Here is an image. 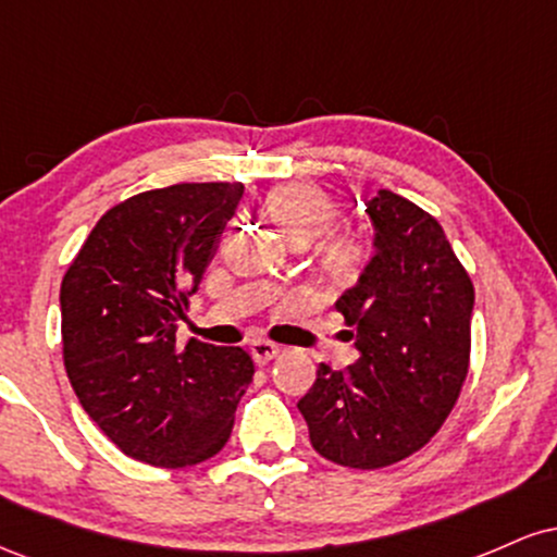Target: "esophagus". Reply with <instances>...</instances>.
Returning <instances> with one entry per match:
<instances>
[{"label":"esophagus","instance_id":"obj_1","mask_svg":"<svg viewBox=\"0 0 557 557\" xmlns=\"http://www.w3.org/2000/svg\"><path fill=\"white\" fill-rule=\"evenodd\" d=\"M280 356V348L274 343H267V341H257L251 343V359L259 363V367H264V363H270L272 359H277Z\"/></svg>","mask_w":557,"mask_h":557}]
</instances>
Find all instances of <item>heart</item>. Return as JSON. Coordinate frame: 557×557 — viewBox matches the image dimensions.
I'll use <instances>...</instances> for the list:
<instances>
[{"label": "heart", "instance_id": "heart-1", "mask_svg": "<svg viewBox=\"0 0 557 557\" xmlns=\"http://www.w3.org/2000/svg\"><path fill=\"white\" fill-rule=\"evenodd\" d=\"M264 207L293 243L317 240L337 220V203L314 183L277 185L267 194ZM319 261L330 280L348 285L367 267L369 246L359 233H335L319 246Z\"/></svg>", "mask_w": 557, "mask_h": 557}]
</instances>
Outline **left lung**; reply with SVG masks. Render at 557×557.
I'll list each match as a JSON object with an SVG mask.
<instances>
[{
    "label": "left lung",
    "instance_id": "8db88e82",
    "mask_svg": "<svg viewBox=\"0 0 557 557\" xmlns=\"http://www.w3.org/2000/svg\"><path fill=\"white\" fill-rule=\"evenodd\" d=\"M374 257L335 309L359 361L319 363L298 400L319 456L382 469L421 450L443 426L469 374L474 285L432 214L393 190L367 201Z\"/></svg>",
    "mask_w": 557,
    "mask_h": 557
}]
</instances>
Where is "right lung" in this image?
Wrapping results in <instances>:
<instances>
[{"label":"right lung","instance_id":"obj_1","mask_svg":"<svg viewBox=\"0 0 557 557\" xmlns=\"http://www.w3.org/2000/svg\"><path fill=\"white\" fill-rule=\"evenodd\" d=\"M243 183H177L96 222L60 287L62 356L83 411L125 456L183 469L216 456L253 380L243 348L188 341L201 285Z\"/></svg>","mask_w":557,"mask_h":557}]
</instances>
